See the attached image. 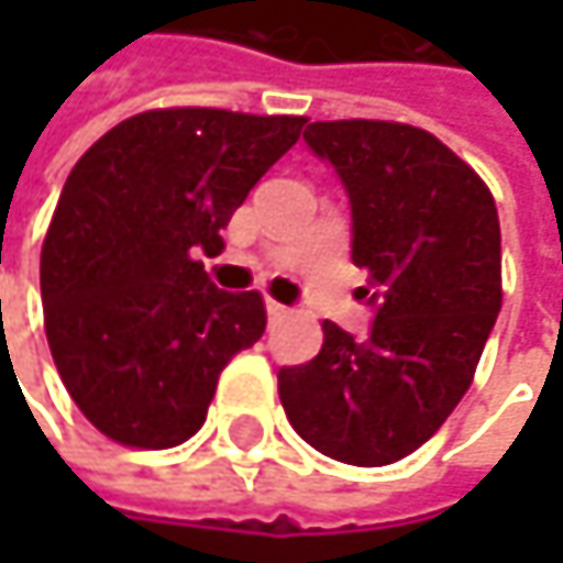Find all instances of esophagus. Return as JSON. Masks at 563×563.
Instances as JSON below:
<instances>
[{
  "label": "esophagus",
  "mask_w": 563,
  "mask_h": 563,
  "mask_svg": "<svg viewBox=\"0 0 563 563\" xmlns=\"http://www.w3.org/2000/svg\"><path fill=\"white\" fill-rule=\"evenodd\" d=\"M286 312H289V309H286L283 302H277V299H267V316H271V319H283Z\"/></svg>",
  "instance_id": "1"
}]
</instances>
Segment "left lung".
Returning <instances> with one entry per match:
<instances>
[{
  "instance_id": "left-lung-1",
  "label": "left lung",
  "mask_w": 563,
  "mask_h": 563,
  "mask_svg": "<svg viewBox=\"0 0 563 563\" xmlns=\"http://www.w3.org/2000/svg\"><path fill=\"white\" fill-rule=\"evenodd\" d=\"M302 140L345 185L375 322L368 339L322 322V352L277 375L283 410L319 453L388 466L427 443L473 385L503 309L499 211L486 181L427 130L329 120Z\"/></svg>"
}]
</instances>
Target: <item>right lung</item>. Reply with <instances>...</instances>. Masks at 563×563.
<instances>
[{"label": "right lung", "mask_w": 563, "mask_h": 563, "mask_svg": "<svg viewBox=\"0 0 563 563\" xmlns=\"http://www.w3.org/2000/svg\"><path fill=\"white\" fill-rule=\"evenodd\" d=\"M306 117L211 107L146 110L70 169L42 244L52 358L110 440L169 450L198 433L224 365L267 325L257 289L208 280L231 214Z\"/></svg>", "instance_id": "add662e5"}]
</instances>
